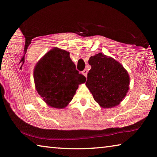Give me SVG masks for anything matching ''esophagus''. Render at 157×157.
I'll return each mask as SVG.
<instances>
[{
  "instance_id": "1",
  "label": "esophagus",
  "mask_w": 157,
  "mask_h": 157,
  "mask_svg": "<svg viewBox=\"0 0 157 157\" xmlns=\"http://www.w3.org/2000/svg\"><path fill=\"white\" fill-rule=\"evenodd\" d=\"M87 73H88V71L86 70V69H84V70L82 71V73H83V75L85 76V77H86L87 76Z\"/></svg>"
}]
</instances>
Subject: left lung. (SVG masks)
Instances as JSON below:
<instances>
[{"label": "left lung", "instance_id": "obj_1", "mask_svg": "<svg viewBox=\"0 0 157 157\" xmlns=\"http://www.w3.org/2000/svg\"><path fill=\"white\" fill-rule=\"evenodd\" d=\"M91 68L86 86L101 107L112 108L120 104L129 89L127 70L113 58L99 52L89 60Z\"/></svg>", "mask_w": 157, "mask_h": 157}]
</instances>
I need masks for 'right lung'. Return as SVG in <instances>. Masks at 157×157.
<instances>
[{"mask_svg":"<svg viewBox=\"0 0 157 157\" xmlns=\"http://www.w3.org/2000/svg\"><path fill=\"white\" fill-rule=\"evenodd\" d=\"M37 93L50 107L63 109L73 100L79 84L86 78L79 74L70 53L54 48L46 53L34 68Z\"/></svg>","mask_w":157,"mask_h":157,"instance_id":"right-lung-1","label":"right lung"}]
</instances>
